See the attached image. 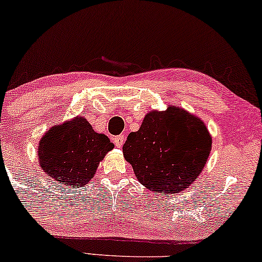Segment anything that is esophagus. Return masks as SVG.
Instances as JSON below:
<instances>
[{"label": "esophagus", "instance_id": "34e87169", "mask_svg": "<svg viewBox=\"0 0 262 262\" xmlns=\"http://www.w3.org/2000/svg\"><path fill=\"white\" fill-rule=\"evenodd\" d=\"M114 143H115V146L118 147V148H121L123 146V143H124V138H123V135H120V136H115L114 138Z\"/></svg>", "mask_w": 262, "mask_h": 262}]
</instances>
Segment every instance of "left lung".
<instances>
[{"mask_svg": "<svg viewBox=\"0 0 262 262\" xmlns=\"http://www.w3.org/2000/svg\"><path fill=\"white\" fill-rule=\"evenodd\" d=\"M138 181L148 190L175 194L188 188L205 168L212 135L196 115L168 104L150 111L122 147Z\"/></svg>", "mask_w": 262, "mask_h": 262, "instance_id": "obj_1", "label": "left lung"}]
</instances>
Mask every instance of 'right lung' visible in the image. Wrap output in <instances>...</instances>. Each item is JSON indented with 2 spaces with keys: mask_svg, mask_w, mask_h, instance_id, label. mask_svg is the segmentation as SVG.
Masks as SVG:
<instances>
[{
  "mask_svg": "<svg viewBox=\"0 0 262 262\" xmlns=\"http://www.w3.org/2000/svg\"><path fill=\"white\" fill-rule=\"evenodd\" d=\"M113 148L107 135L96 133L79 115L45 133L38 142L37 159L41 169L56 182L79 188L92 180Z\"/></svg>",
  "mask_w": 262,
  "mask_h": 262,
  "instance_id": "right-lung-1",
  "label": "right lung"
}]
</instances>
